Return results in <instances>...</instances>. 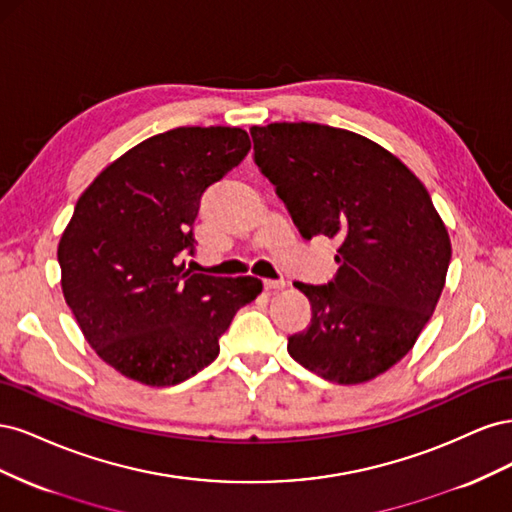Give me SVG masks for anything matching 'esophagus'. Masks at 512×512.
<instances>
[{"label":"esophagus","mask_w":512,"mask_h":512,"mask_svg":"<svg viewBox=\"0 0 512 512\" xmlns=\"http://www.w3.org/2000/svg\"><path fill=\"white\" fill-rule=\"evenodd\" d=\"M262 284H265V290H269V292L286 288V282H284V280H265Z\"/></svg>","instance_id":"obj_1"}]
</instances>
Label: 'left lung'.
I'll return each instance as SVG.
<instances>
[{"label": "left lung", "instance_id": "8db88e82", "mask_svg": "<svg viewBox=\"0 0 512 512\" xmlns=\"http://www.w3.org/2000/svg\"><path fill=\"white\" fill-rule=\"evenodd\" d=\"M254 160L305 239L339 241L329 284L294 282L312 322L288 337L305 369L361 384L404 359L444 288L451 239L425 185L369 138L320 123L250 128Z\"/></svg>", "mask_w": 512, "mask_h": 512}]
</instances>
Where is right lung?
<instances>
[{"label":"right lung","mask_w":512,"mask_h":512,"mask_svg":"<svg viewBox=\"0 0 512 512\" xmlns=\"http://www.w3.org/2000/svg\"><path fill=\"white\" fill-rule=\"evenodd\" d=\"M241 128H175L108 164L81 194L57 247L61 290L104 363L147 386L192 378L262 292L258 277L185 269L209 185L250 151Z\"/></svg>","instance_id":"right-lung-1"}]
</instances>
